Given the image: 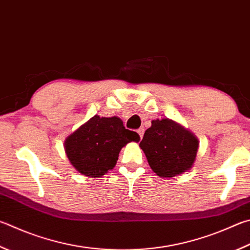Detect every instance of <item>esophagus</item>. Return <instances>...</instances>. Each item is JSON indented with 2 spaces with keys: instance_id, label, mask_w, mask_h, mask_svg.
<instances>
[{
  "instance_id": "esophagus-1",
  "label": "esophagus",
  "mask_w": 250,
  "mask_h": 250,
  "mask_svg": "<svg viewBox=\"0 0 250 250\" xmlns=\"http://www.w3.org/2000/svg\"><path fill=\"white\" fill-rule=\"evenodd\" d=\"M138 133H139V135H140V138L142 139V138H143V134H144V128L138 129Z\"/></svg>"
}]
</instances>
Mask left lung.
Listing matches in <instances>:
<instances>
[{
    "label": "left lung",
    "mask_w": 250,
    "mask_h": 250,
    "mask_svg": "<svg viewBox=\"0 0 250 250\" xmlns=\"http://www.w3.org/2000/svg\"><path fill=\"white\" fill-rule=\"evenodd\" d=\"M148 165L160 177L170 178L191 168L199 141L183 125L169 119L152 121L140 142Z\"/></svg>",
    "instance_id": "8db88e82"
}]
</instances>
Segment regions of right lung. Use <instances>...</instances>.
<instances>
[{
  "label": "right lung",
  "instance_id": "obj_1",
  "mask_svg": "<svg viewBox=\"0 0 250 250\" xmlns=\"http://www.w3.org/2000/svg\"><path fill=\"white\" fill-rule=\"evenodd\" d=\"M132 141L139 142L140 135L120 118L94 116L66 138L64 148L76 170L96 178L115 167L121 148Z\"/></svg>",
  "mask_w": 250,
  "mask_h": 250
}]
</instances>
